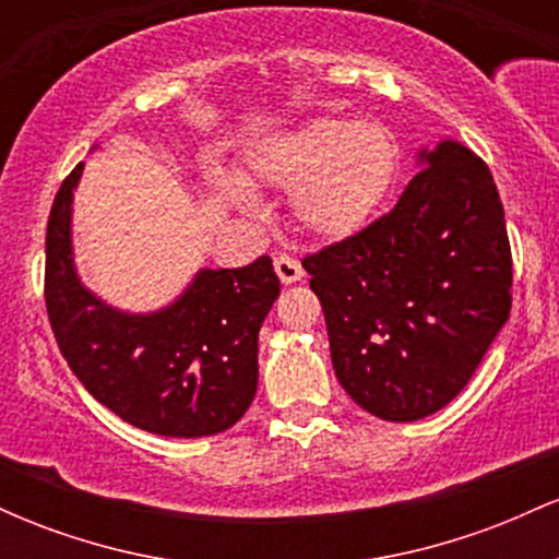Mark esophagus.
I'll return each instance as SVG.
<instances>
[{"mask_svg": "<svg viewBox=\"0 0 559 559\" xmlns=\"http://www.w3.org/2000/svg\"><path fill=\"white\" fill-rule=\"evenodd\" d=\"M273 267H275V275L281 278V284H297V281H301V275H305L299 260L288 258V254H278V258L273 260Z\"/></svg>", "mask_w": 559, "mask_h": 559, "instance_id": "esophagus-1", "label": "esophagus"}]
</instances>
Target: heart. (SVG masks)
Listing matches in <instances>:
<instances>
[{"mask_svg": "<svg viewBox=\"0 0 559 559\" xmlns=\"http://www.w3.org/2000/svg\"><path fill=\"white\" fill-rule=\"evenodd\" d=\"M400 150L389 128L344 118L301 120L247 152V180L292 191L288 210L301 230L342 241L370 223L394 181ZM249 182V183H250ZM217 194L236 210L258 215V191L234 173H215Z\"/></svg>", "mask_w": 559, "mask_h": 559, "instance_id": "b5f03b06", "label": "heart"}]
</instances>
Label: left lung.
Here are the masks:
<instances>
[{"label":"left lung","mask_w":559,"mask_h":559,"mask_svg":"<svg viewBox=\"0 0 559 559\" xmlns=\"http://www.w3.org/2000/svg\"><path fill=\"white\" fill-rule=\"evenodd\" d=\"M389 215L301 260L329 325L338 383L381 420L449 404L484 360L512 305V258L497 183L444 139Z\"/></svg>","instance_id":"left-lung-1"}]
</instances>
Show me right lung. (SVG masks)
<instances>
[{
    "label": "right lung",
    "instance_id": "right-lung-1",
    "mask_svg": "<svg viewBox=\"0 0 559 559\" xmlns=\"http://www.w3.org/2000/svg\"><path fill=\"white\" fill-rule=\"evenodd\" d=\"M62 181L47 226L49 323L70 370L118 418L157 436L226 431L258 391V336L278 299L271 258L247 267H202L168 307L126 312L81 284L73 258V191Z\"/></svg>",
    "mask_w": 559,
    "mask_h": 559
}]
</instances>
